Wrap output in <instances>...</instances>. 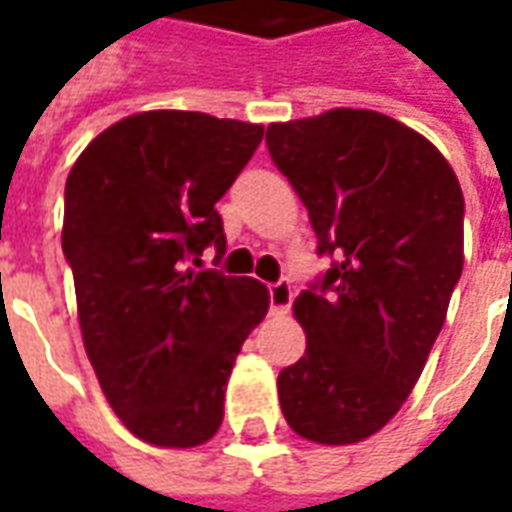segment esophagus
Listing matches in <instances>:
<instances>
[{
	"label": "esophagus",
	"instance_id": "obj_1",
	"mask_svg": "<svg viewBox=\"0 0 512 512\" xmlns=\"http://www.w3.org/2000/svg\"><path fill=\"white\" fill-rule=\"evenodd\" d=\"M268 299H271V312H288L293 304V285L288 279H279L268 288Z\"/></svg>",
	"mask_w": 512,
	"mask_h": 512
}]
</instances>
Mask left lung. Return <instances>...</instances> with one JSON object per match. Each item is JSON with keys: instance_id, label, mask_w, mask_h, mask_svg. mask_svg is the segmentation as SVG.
<instances>
[{"instance_id": "1", "label": "left lung", "mask_w": 512, "mask_h": 512, "mask_svg": "<svg viewBox=\"0 0 512 512\" xmlns=\"http://www.w3.org/2000/svg\"><path fill=\"white\" fill-rule=\"evenodd\" d=\"M268 153L332 268L293 312L307 351L277 378L299 436L354 444L417 384L463 271V191L436 147L370 109L271 123Z\"/></svg>"}]
</instances>
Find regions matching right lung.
I'll return each mask as SVG.
<instances>
[{"mask_svg": "<svg viewBox=\"0 0 512 512\" xmlns=\"http://www.w3.org/2000/svg\"><path fill=\"white\" fill-rule=\"evenodd\" d=\"M260 139L255 123L142 112L95 136L65 183L84 348L109 406L147 444L211 439L235 356L268 310L263 282L189 266L208 246L216 260L227 252L216 202Z\"/></svg>", "mask_w": 512, "mask_h": 512, "instance_id": "1", "label": "right lung"}]
</instances>
